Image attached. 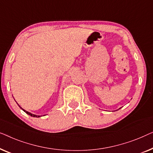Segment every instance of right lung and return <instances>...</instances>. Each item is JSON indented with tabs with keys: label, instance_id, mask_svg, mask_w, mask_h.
Masks as SVG:
<instances>
[{
	"label": "right lung",
	"instance_id": "right-lung-1",
	"mask_svg": "<svg viewBox=\"0 0 153 153\" xmlns=\"http://www.w3.org/2000/svg\"><path fill=\"white\" fill-rule=\"evenodd\" d=\"M19 107H20V106H19ZM21 109H22V108H21ZM23 111H24L25 113H26V114H28V115H30V116H31V117H40V116H36V115H34V114H33L30 113V112H28V111H25V110H24V109H23ZM41 117H42V116H41Z\"/></svg>",
	"mask_w": 153,
	"mask_h": 153
}]
</instances>
